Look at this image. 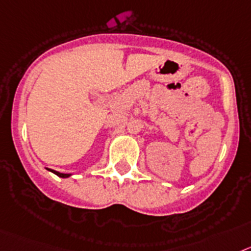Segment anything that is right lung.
<instances>
[{
    "instance_id": "right-lung-1",
    "label": "right lung",
    "mask_w": 251,
    "mask_h": 251,
    "mask_svg": "<svg viewBox=\"0 0 251 251\" xmlns=\"http://www.w3.org/2000/svg\"><path fill=\"white\" fill-rule=\"evenodd\" d=\"M48 171H50V172H51V173L56 174V176H58V177H60V178H68V177H71V176H72V174H67V173H60V172L53 171V169H48Z\"/></svg>"
}]
</instances>
